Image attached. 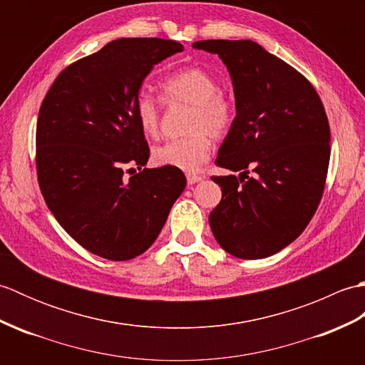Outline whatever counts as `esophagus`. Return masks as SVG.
<instances>
[{
    "label": "esophagus",
    "instance_id": "obj_1",
    "mask_svg": "<svg viewBox=\"0 0 365 365\" xmlns=\"http://www.w3.org/2000/svg\"><path fill=\"white\" fill-rule=\"evenodd\" d=\"M202 175H196V174H188L187 175V182H188V185H195V183H197V182H200L202 180Z\"/></svg>",
    "mask_w": 365,
    "mask_h": 365
}]
</instances>
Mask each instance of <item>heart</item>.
Here are the masks:
<instances>
[{
    "mask_svg": "<svg viewBox=\"0 0 365 365\" xmlns=\"http://www.w3.org/2000/svg\"><path fill=\"white\" fill-rule=\"evenodd\" d=\"M220 88L216 76L202 67H187L160 83V97L166 105H191V135L169 139L158 145L153 158L158 165L192 173L210 158V136L221 138L234 122V103ZM135 115L144 135L155 138L161 128V102L141 92L135 100Z\"/></svg>",
    "mask_w": 365,
    "mask_h": 365,
    "instance_id": "heart-1",
    "label": "heart"
}]
</instances>
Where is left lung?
<instances>
[{"label":"left lung","mask_w":365,"mask_h":365,"mask_svg":"<svg viewBox=\"0 0 365 365\" xmlns=\"http://www.w3.org/2000/svg\"><path fill=\"white\" fill-rule=\"evenodd\" d=\"M192 46L226 64L237 110L215 163L240 175L212 177L222 197L208 222L229 254L269 257L301 235L320 204L331 155L327 113L306 76L259 43Z\"/></svg>","instance_id":"8db88e82"}]
</instances>
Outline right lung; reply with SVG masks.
<instances>
[{
    "label": "right lung",
    "instance_id": "add662e5",
    "mask_svg": "<svg viewBox=\"0 0 365 365\" xmlns=\"http://www.w3.org/2000/svg\"><path fill=\"white\" fill-rule=\"evenodd\" d=\"M175 41L118 38L58 75L38 110L36 168L42 196L84 250L108 260L149 250L187 187L180 169H147L149 145L135 100ZM136 164L140 173L127 178Z\"/></svg>",
    "mask_w": 365,
    "mask_h": 365
}]
</instances>
